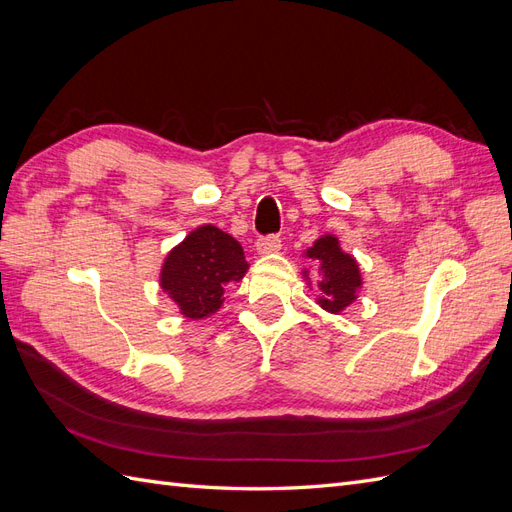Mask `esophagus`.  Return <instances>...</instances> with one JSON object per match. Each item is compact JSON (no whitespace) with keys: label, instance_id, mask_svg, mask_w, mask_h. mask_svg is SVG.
Segmentation results:
<instances>
[{"label":"esophagus","instance_id":"1","mask_svg":"<svg viewBox=\"0 0 512 512\" xmlns=\"http://www.w3.org/2000/svg\"><path fill=\"white\" fill-rule=\"evenodd\" d=\"M280 250H282V239H280V237H275V235H271V237H262V239H258V241H256V252H258L260 256L277 254Z\"/></svg>","mask_w":512,"mask_h":512}]
</instances>
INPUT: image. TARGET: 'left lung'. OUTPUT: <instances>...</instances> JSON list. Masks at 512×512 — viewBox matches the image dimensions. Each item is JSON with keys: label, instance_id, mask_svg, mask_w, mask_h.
I'll use <instances>...</instances> for the list:
<instances>
[{"label": "left lung", "instance_id": "8db88e82", "mask_svg": "<svg viewBox=\"0 0 512 512\" xmlns=\"http://www.w3.org/2000/svg\"><path fill=\"white\" fill-rule=\"evenodd\" d=\"M305 258L318 262V299L316 303L329 314H342L359 299V290L363 288V275L356 258L342 250L335 235H322L314 241L312 247L303 252ZM307 286L312 288V277L303 269Z\"/></svg>", "mask_w": 512, "mask_h": 512}]
</instances>
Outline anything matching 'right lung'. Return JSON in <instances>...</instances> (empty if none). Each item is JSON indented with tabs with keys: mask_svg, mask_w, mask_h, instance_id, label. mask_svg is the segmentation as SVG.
Returning a JSON list of instances; mask_svg holds the SVG:
<instances>
[{
	"mask_svg": "<svg viewBox=\"0 0 512 512\" xmlns=\"http://www.w3.org/2000/svg\"><path fill=\"white\" fill-rule=\"evenodd\" d=\"M247 269L241 243L213 224L188 232L160 269V288L183 318L203 320L224 303V288L241 282Z\"/></svg>",
	"mask_w": 512,
	"mask_h": 512,
	"instance_id": "1",
	"label": "right lung"
}]
</instances>
